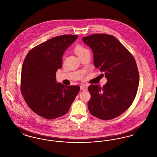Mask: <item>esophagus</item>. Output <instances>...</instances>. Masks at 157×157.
Wrapping results in <instances>:
<instances>
[{
	"mask_svg": "<svg viewBox=\"0 0 157 157\" xmlns=\"http://www.w3.org/2000/svg\"><path fill=\"white\" fill-rule=\"evenodd\" d=\"M80 88H81V90H88L87 87L85 85H81Z\"/></svg>",
	"mask_w": 157,
	"mask_h": 157,
	"instance_id": "1",
	"label": "esophagus"
}]
</instances>
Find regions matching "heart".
Returning a JSON list of instances; mask_svg holds the SVG:
<instances>
[{"instance_id":"b5f03b06","label":"heart","mask_w":157,"mask_h":157,"mask_svg":"<svg viewBox=\"0 0 157 157\" xmlns=\"http://www.w3.org/2000/svg\"><path fill=\"white\" fill-rule=\"evenodd\" d=\"M74 51L78 57L80 56H82V55H83L86 53L90 52L88 49H87L85 47L82 46V45H76L75 46Z\"/></svg>"}]
</instances>
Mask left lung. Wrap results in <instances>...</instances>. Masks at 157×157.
Returning a JSON list of instances; mask_svg holds the SVG:
<instances>
[{
    "label": "left lung",
    "mask_w": 157,
    "mask_h": 157,
    "mask_svg": "<svg viewBox=\"0 0 157 157\" xmlns=\"http://www.w3.org/2000/svg\"><path fill=\"white\" fill-rule=\"evenodd\" d=\"M82 40L92 49L94 64L104 73L108 81L102 88L98 85L89 86V111L101 120L115 118L128 109L136 96L140 75L135 60L112 35L95 33Z\"/></svg>",
    "instance_id": "8db88e82"
}]
</instances>
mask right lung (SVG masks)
Masks as SVG:
<instances>
[{"instance_id":"1","label":"right lung","mask_w":157,"mask_h":157,"mask_svg":"<svg viewBox=\"0 0 157 157\" xmlns=\"http://www.w3.org/2000/svg\"><path fill=\"white\" fill-rule=\"evenodd\" d=\"M78 35L53 37L32 48L23 63L21 90L30 109L38 115L52 120L67 113L80 90L78 85L57 83L56 72L62 65L63 53Z\"/></svg>"}]
</instances>
